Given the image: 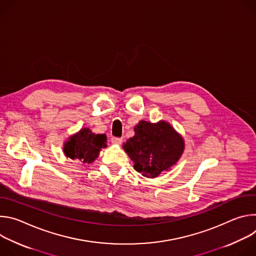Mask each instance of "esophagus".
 <instances>
[{
    "label": "esophagus",
    "instance_id": "esophagus-1",
    "mask_svg": "<svg viewBox=\"0 0 256 256\" xmlns=\"http://www.w3.org/2000/svg\"><path fill=\"white\" fill-rule=\"evenodd\" d=\"M122 138H116V136H114L112 138V142L114 144H122Z\"/></svg>",
    "mask_w": 256,
    "mask_h": 256
}]
</instances>
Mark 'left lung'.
Listing matches in <instances>:
<instances>
[{
    "label": "left lung",
    "instance_id": "8db88e82",
    "mask_svg": "<svg viewBox=\"0 0 256 256\" xmlns=\"http://www.w3.org/2000/svg\"><path fill=\"white\" fill-rule=\"evenodd\" d=\"M134 162V169L144 176L157 177L170 169L184 150V142L165 122H140L134 136L122 144Z\"/></svg>",
    "mask_w": 256,
    "mask_h": 256
}]
</instances>
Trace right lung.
Listing matches in <instances>:
<instances>
[{
  "mask_svg": "<svg viewBox=\"0 0 256 256\" xmlns=\"http://www.w3.org/2000/svg\"><path fill=\"white\" fill-rule=\"evenodd\" d=\"M106 142L105 134H96L89 128H83L68 138L64 144V152L72 160L89 164L98 157L100 150L106 147Z\"/></svg>",
  "mask_w": 256,
  "mask_h": 256,
  "instance_id": "add662e5",
  "label": "right lung"
}]
</instances>
